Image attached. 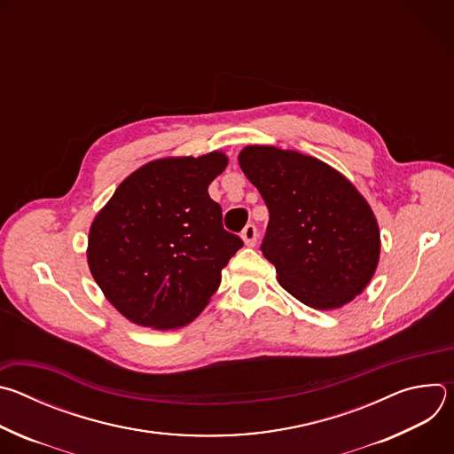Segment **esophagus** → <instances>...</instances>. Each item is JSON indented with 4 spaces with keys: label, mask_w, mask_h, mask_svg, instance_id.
Instances as JSON below:
<instances>
[{
    "label": "esophagus",
    "mask_w": 454,
    "mask_h": 454,
    "mask_svg": "<svg viewBox=\"0 0 454 454\" xmlns=\"http://www.w3.org/2000/svg\"><path fill=\"white\" fill-rule=\"evenodd\" d=\"M240 237H242V240H244L246 246L253 247V246L256 244V228H254L253 224H247V226L242 230Z\"/></svg>",
    "instance_id": "1"
}]
</instances>
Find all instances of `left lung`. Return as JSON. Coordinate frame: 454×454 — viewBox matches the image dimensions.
<instances>
[{
	"instance_id": "1",
	"label": "left lung",
	"mask_w": 454,
	"mask_h": 454,
	"mask_svg": "<svg viewBox=\"0 0 454 454\" xmlns=\"http://www.w3.org/2000/svg\"><path fill=\"white\" fill-rule=\"evenodd\" d=\"M239 165L270 210L261 249L278 284L319 310L361 294L380 254L379 224L361 192L321 160L273 145L244 147Z\"/></svg>"
}]
</instances>
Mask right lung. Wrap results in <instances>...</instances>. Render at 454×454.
<instances>
[{
    "mask_svg": "<svg viewBox=\"0 0 454 454\" xmlns=\"http://www.w3.org/2000/svg\"><path fill=\"white\" fill-rule=\"evenodd\" d=\"M221 151L145 163L95 215L88 266L107 301L140 327L188 325L208 305L221 271L242 247L223 228L210 183L226 168Z\"/></svg>",
    "mask_w": 454,
    "mask_h": 454,
    "instance_id": "obj_1",
    "label": "right lung"
}]
</instances>
